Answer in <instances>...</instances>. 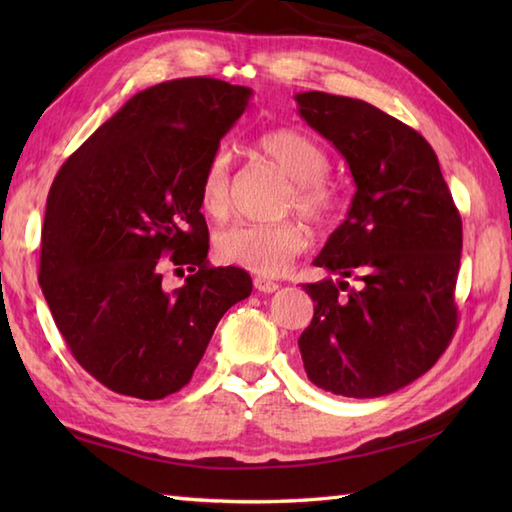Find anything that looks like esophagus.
I'll list each match as a JSON object with an SVG mask.
<instances>
[{
  "instance_id": "esophagus-1",
  "label": "esophagus",
  "mask_w": 512,
  "mask_h": 512,
  "mask_svg": "<svg viewBox=\"0 0 512 512\" xmlns=\"http://www.w3.org/2000/svg\"><path fill=\"white\" fill-rule=\"evenodd\" d=\"M253 284H255V288H257L259 292H266V295H270V292L279 290V284H277V281H273V279H266V277H255V279H253Z\"/></svg>"
}]
</instances>
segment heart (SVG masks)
<instances>
[{
    "mask_svg": "<svg viewBox=\"0 0 512 512\" xmlns=\"http://www.w3.org/2000/svg\"><path fill=\"white\" fill-rule=\"evenodd\" d=\"M259 154L295 182L288 209H297L312 222H328L336 211V193L325 182L330 158L317 140L297 129H270L257 140ZM202 211L222 220L231 209V165L226 151H215L200 178ZM308 248V231L299 220L277 224H235L215 237V255L226 264L255 275L277 277Z\"/></svg>",
    "mask_w": 512,
    "mask_h": 512,
    "instance_id": "1",
    "label": "heart"
}]
</instances>
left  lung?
Returning <instances> with one entry per match:
<instances>
[{"instance_id": "obj_1", "label": "left lung", "mask_w": 512, "mask_h": 512, "mask_svg": "<svg viewBox=\"0 0 512 512\" xmlns=\"http://www.w3.org/2000/svg\"><path fill=\"white\" fill-rule=\"evenodd\" d=\"M295 101L356 184L345 222L314 259L341 279L303 286L314 301L299 336L303 367L336 396H385L429 372L458 328L460 213L416 129L347 96L301 92ZM347 276L362 286L350 289Z\"/></svg>"}]
</instances>
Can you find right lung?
<instances>
[{
  "label": "right lung",
  "instance_id": "right-lung-1",
  "mask_svg": "<svg viewBox=\"0 0 512 512\" xmlns=\"http://www.w3.org/2000/svg\"><path fill=\"white\" fill-rule=\"evenodd\" d=\"M253 90L193 76L132 96L65 160L41 231L39 284L85 372L160 400L189 383L224 312L253 290L206 262L200 178ZM192 275L161 288L159 257ZM181 269V268H180Z\"/></svg>",
  "mask_w": 512,
  "mask_h": 512
}]
</instances>
